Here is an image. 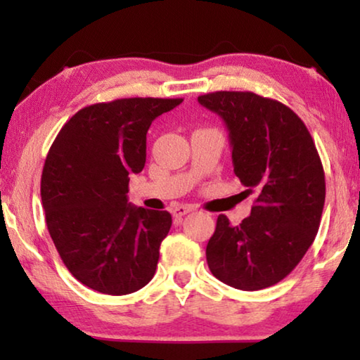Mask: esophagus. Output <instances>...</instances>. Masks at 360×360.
<instances>
[{
    "mask_svg": "<svg viewBox=\"0 0 360 360\" xmlns=\"http://www.w3.org/2000/svg\"><path fill=\"white\" fill-rule=\"evenodd\" d=\"M191 211H193V208H191V206H188V205H179V206H175L174 210H172V214H174L175 218H181V216L188 214V213H191Z\"/></svg>",
    "mask_w": 360,
    "mask_h": 360,
    "instance_id": "obj_1",
    "label": "esophagus"
}]
</instances>
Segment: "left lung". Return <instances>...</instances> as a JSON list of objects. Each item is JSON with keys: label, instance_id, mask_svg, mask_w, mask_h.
Returning <instances> with one entry per match:
<instances>
[{"label": "left lung", "instance_id": "8db88e82", "mask_svg": "<svg viewBox=\"0 0 360 360\" xmlns=\"http://www.w3.org/2000/svg\"><path fill=\"white\" fill-rule=\"evenodd\" d=\"M198 103L224 121L234 174L257 198L243 223L218 216L206 245L211 274L254 292L283 280L316 238L326 184L304 122L280 101L252 91H214Z\"/></svg>", "mask_w": 360, "mask_h": 360}]
</instances>
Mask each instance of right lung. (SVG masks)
Here are the masks:
<instances>
[{
	"label": "right lung",
	"mask_w": 360,
	"mask_h": 360,
	"mask_svg": "<svg viewBox=\"0 0 360 360\" xmlns=\"http://www.w3.org/2000/svg\"><path fill=\"white\" fill-rule=\"evenodd\" d=\"M181 98H122L83 108L49 150L41 198L49 234L78 282L127 295L154 277L169 211L127 201L129 175L146 165L147 131Z\"/></svg>",
	"instance_id": "add662e5"
}]
</instances>
